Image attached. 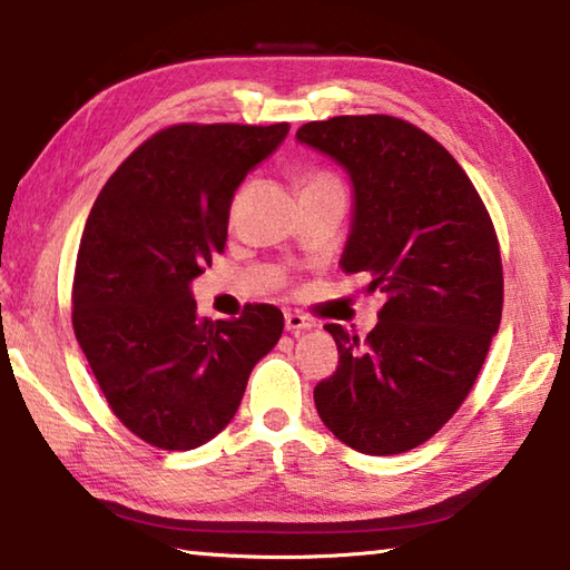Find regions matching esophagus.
Returning <instances> with one entry per match:
<instances>
[{
    "label": "esophagus",
    "instance_id": "obj_1",
    "mask_svg": "<svg viewBox=\"0 0 570 570\" xmlns=\"http://www.w3.org/2000/svg\"><path fill=\"white\" fill-rule=\"evenodd\" d=\"M284 324H286V332H292V334H298V332L312 330V326H316L314 320H308V316H304V314H292V312H288V314L284 316Z\"/></svg>",
    "mask_w": 570,
    "mask_h": 570
}]
</instances>
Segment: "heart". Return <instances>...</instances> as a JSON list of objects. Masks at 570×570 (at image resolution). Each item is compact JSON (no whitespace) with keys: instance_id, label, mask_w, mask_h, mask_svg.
<instances>
[{"instance_id":"b5f03b06","label":"heart","mask_w":570,"mask_h":570,"mask_svg":"<svg viewBox=\"0 0 570 570\" xmlns=\"http://www.w3.org/2000/svg\"><path fill=\"white\" fill-rule=\"evenodd\" d=\"M332 183H336L332 176H324V173H320V176H312L306 180V188H316V186H332Z\"/></svg>"}]
</instances>
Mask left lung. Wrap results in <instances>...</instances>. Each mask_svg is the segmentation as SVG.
I'll use <instances>...</instances> for the list:
<instances>
[{
    "label": "left lung",
    "instance_id": "obj_1",
    "mask_svg": "<svg viewBox=\"0 0 570 570\" xmlns=\"http://www.w3.org/2000/svg\"><path fill=\"white\" fill-rule=\"evenodd\" d=\"M296 140L346 170L354 188L344 274L384 294L360 340L326 324L340 366L316 384L322 422L364 455L422 445L472 390L503 314L500 246L475 186L428 132L392 115L306 122Z\"/></svg>",
    "mask_w": 570,
    "mask_h": 570
}]
</instances>
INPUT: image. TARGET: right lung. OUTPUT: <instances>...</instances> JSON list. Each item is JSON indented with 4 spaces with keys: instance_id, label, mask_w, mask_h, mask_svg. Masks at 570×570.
<instances>
[{
    "instance_id": "obj_1",
    "label": "right lung",
    "mask_w": 570,
    "mask_h": 570,
    "mask_svg": "<svg viewBox=\"0 0 570 570\" xmlns=\"http://www.w3.org/2000/svg\"><path fill=\"white\" fill-rule=\"evenodd\" d=\"M286 135L288 122L170 125L120 163L90 210L75 336L115 417L153 448L214 440L284 332L272 304H246L238 320L198 316L190 282L226 246L240 180Z\"/></svg>"
}]
</instances>
